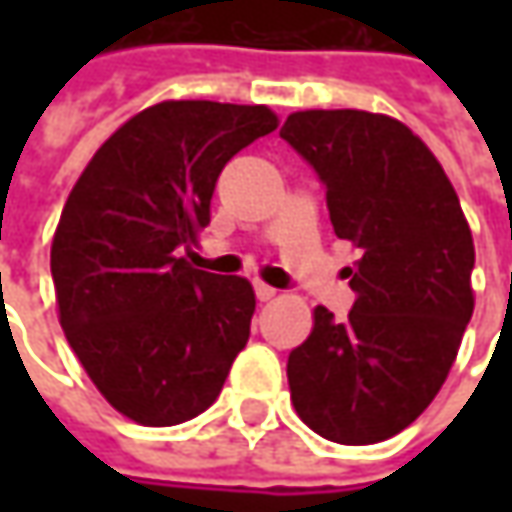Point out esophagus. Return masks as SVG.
I'll list each match as a JSON object with an SVG mask.
<instances>
[{"mask_svg": "<svg viewBox=\"0 0 512 512\" xmlns=\"http://www.w3.org/2000/svg\"><path fill=\"white\" fill-rule=\"evenodd\" d=\"M256 296H259V302H273V299L279 296V290L265 285V282H256Z\"/></svg>", "mask_w": 512, "mask_h": 512, "instance_id": "34e87169", "label": "esophagus"}]
</instances>
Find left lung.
I'll return each mask as SVG.
<instances>
[{
    "instance_id": "obj_1",
    "label": "left lung",
    "mask_w": 512,
    "mask_h": 512,
    "mask_svg": "<svg viewBox=\"0 0 512 512\" xmlns=\"http://www.w3.org/2000/svg\"><path fill=\"white\" fill-rule=\"evenodd\" d=\"M282 139L327 187L356 305L313 330L287 359L299 419L339 444L402 433L442 390L473 316V233L433 150L404 122L367 110H296Z\"/></svg>"
}]
</instances>
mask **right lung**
<instances>
[{"mask_svg":"<svg viewBox=\"0 0 512 512\" xmlns=\"http://www.w3.org/2000/svg\"><path fill=\"white\" fill-rule=\"evenodd\" d=\"M267 105L159 102L76 179L50 245L59 325L113 410L170 427L216 402L250 336L253 285L182 256L227 162L276 130Z\"/></svg>","mask_w":512,"mask_h":512,"instance_id":"right-lung-1","label":"right lung"}]
</instances>
